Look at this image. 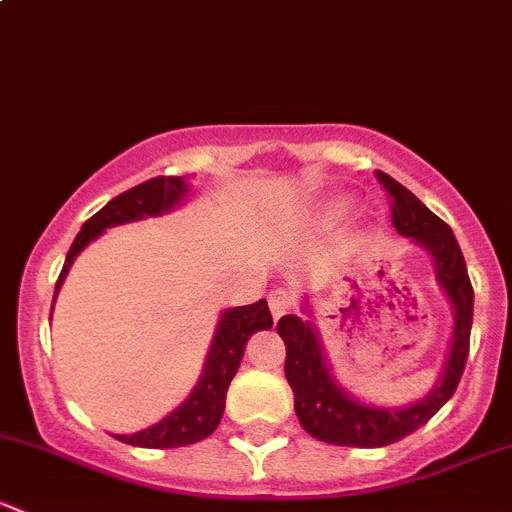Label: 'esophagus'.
I'll return each instance as SVG.
<instances>
[{"label": "esophagus", "instance_id": "34e87169", "mask_svg": "<svg viewBox=\"0 0 512 512\" xmlns=\"http://www.w3.org/2000/svg\"><path fill=\"white\" fill-rule=\"evenodd\" d=\"M267 299H270V312L275 319H280L282 314H287L289 309L294 307V297L287 292V289H275V292H270V297Z\"/></svg>", "mask_w": 512, "mask_h": 512}]
</instances>
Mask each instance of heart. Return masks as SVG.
Returning <instances> with one entry per match:
<instances>
[{"instance_id": "obj_1", "label": "heart", "mask_w": 512, "mask_h": 512, "mask_svg": "<svg viewBox=\"0 0 512 512\" xmlns=\"http://www.w3.org/2000/svg\"><path fill=\"white\" fill-rule=\"evenodd\" d=\"M352 208H354L352 198H334L332 203H329V215H334V218H344V215L352 213Z\"/></svg>"}]
</instances>
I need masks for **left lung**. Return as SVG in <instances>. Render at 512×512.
Listing matches in <instances>:
<instances>
[{
  "mask_svg": "<svg viewBox=\"0 0 512 512\" xmlns=\"http://www.w3.org/2000/svg\"><path fill=\"white\" fill-rule=\"evenodd\" d=\"M376 175L391 195V220L396 232L409 237L431 257L438 287L451 304L453 332L433 389L406 406H376L366 404L339 384L324 354L322 337L312 322L307 299H302V312L307 317L285 314L277 322V334L287 347L285 376L294 391V411L309 436L334 446L381 448L421 428L456 391L471 344L473 287L456 235L399 180L381 170Z\"/></svg>",
  "mask_w": 512,
  "mask_h": 512,
  "instance_id": "obj_1",
  "label": "left lung"
}]
</instances>
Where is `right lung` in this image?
Listing matches in <instances>:
<instances>
[{"label":"right lung","mask_w":512,"mask_h":512,"mask_svg":"<svg viewBox=\"0 0 512 512\" xmlns=\"http://www.w3.org/2000/svg\"><path fill=\"white\" fill-rule=\"evenodd\" d=\"M188 195V180L173 178V175H168V178L160 175V178L146 180V183L121 193L118 198L108 200L94 218H89L81 225V232L76 235L74 245H71L69 255H66L64 270H61L59 280H56L54 302L61 285H64L66 275H69L71 265H74V260L84 252V247L89 242H94L98 235H103L108 227L138 223V220L160 218V215L173 213L180 205H185ZM51 309H54V304H51ZM270 327L272 314L270 307H267V299H260L255 304H245V307L225 309L218 319V327H215L213 342H210L203 371L198 376V384L193 386L188 399L180 406H175L158 423L143 428V431L128 433V436L126 433H113V436L118 441L128 443V446L138 448H180L208 438L218 428L220 418H223L227 386H230L232 376L240 369L247 339L255 332H262V329Z\"/></svg>","instance_id":"add662e5"}]
</instances>
